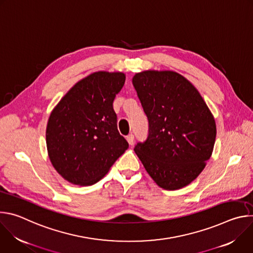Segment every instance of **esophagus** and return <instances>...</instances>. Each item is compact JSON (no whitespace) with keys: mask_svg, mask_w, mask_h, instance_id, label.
<instances>
[{"mask_svg":"<svg viewBox=\"0 0 253 253\" xmlns=\"http://www.w3.org/2000/svg\"><path fill=\"white\" fill-rule=\"evenodd\" d=\"M126 140L129 143V145H133V144H134V135L133 134H129L126 137Z\"/></svg>","mask_w":253,"mask_h":253,"instance_id":"esophagus-1","label":"esophagus"}]
</instances>
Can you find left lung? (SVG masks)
<instances>
[{"instance_id": "left-lung-1", "label": "left lung", "mask_w": 253, "mask_h": 253, "mask_svg": "<svg viewBox=\"0 0 253 253\" xmlns=\"http://www.w3.org/2000/svg\"><path fill=\"white\" fill-rule=\"evenodd\" d=\"M133 86L145 112L148 136L135 153L158 186L176 190L190 184L210 158L215 120L198 90L173 71L135 74Z\"/></svg>"}]
</instances>
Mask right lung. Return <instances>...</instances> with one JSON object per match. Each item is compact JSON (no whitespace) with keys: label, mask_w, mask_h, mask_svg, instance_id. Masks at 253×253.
<instances>
[{"label":"right lung","mask_w":253,"mask_h":253,"mask_svg":"<svg viewBox=\"0 0 253 253\" xmlns=\"http://www.w3.org/2000/svg\"><path fill=\"white\" fill-rule=\"evenodd\" d=\"M121 72H95L72 87L54 108L46 143L56 171L72 184H95L129 147L117 128L113 101Z\"/></svg>","instance_id":"right-lung-1"}]
</instances>
